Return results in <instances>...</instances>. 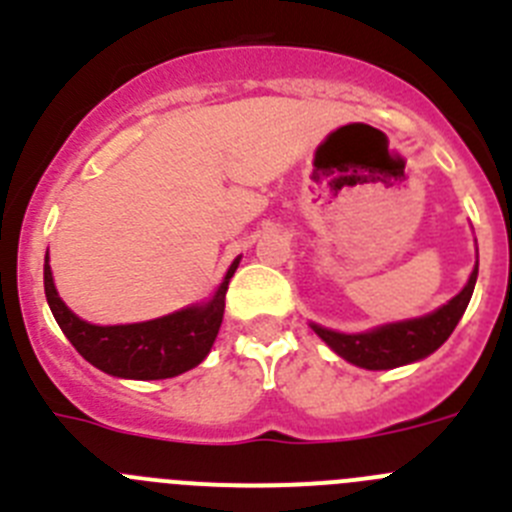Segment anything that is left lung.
Returning <instances> with one entry per match:
<instances>
[{
  "label": "left lung",
  "instance_id": "8db88e82",
  "mask_svg": "<svg viewBox=\"0 0 512 512\" xmlns=\"http://www.w3.org/2000/svg\"><path fill=\"white\" fill-rule=\"evenodd\" d=\"M477 269L479 266H474L467 287L461 289L454 300H449L436 312L425 315V318L384 325V328L369 330V333H354V336L320 328V325H312V330L338 356H343V359L356 366H364V369H395V366L425 359L454 333L456 323H459L469 300H472Z\"/></svg>",
  "mask_w": 512,
  "mask_h": 512
}]
</instances>
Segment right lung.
Wrapping results in <instances>:
<instances>
[{"mask_svg":"<svg viewBox=\"0 0 512 512\" xmlns=\"http://www.w3.org/2000/svg\"><path fill=\"white\" fill-rule=\"evenodd\" d=\"M238 269V259L225 274V282L207 305L187 307L166 318L148 320L133 325H92L76 318L63 305L53 287V274L45 256L43 284L45 300L51 305L53 318L61 325L63 336L79 351L89 364L102 369L104 374L122 379H169L189 372L210 354L217 330L223 323L225 292L230 277Z\"/></svg>","mask_w":512,"mask_h":512,"instance_id":"add662e5","label":"right lung"}]
</instances>
